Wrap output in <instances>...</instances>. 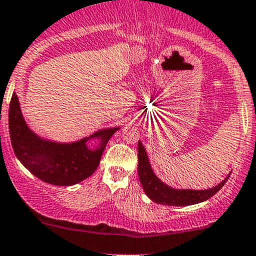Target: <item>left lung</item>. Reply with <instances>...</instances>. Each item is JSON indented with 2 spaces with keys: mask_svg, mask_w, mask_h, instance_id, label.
<instances>
[{
  "mask_svg": "<svg viewBox=\"0 0 256 256\" xmlns=\"http://www.w3.org/2000/svg\"><path fill=\"white\" fill-rule=\"evenodd\" d=\"M230 174L226 176L224 180L216 186L206 190L194 189H176L166 182H163L153 172L150 166L148 156H147L144 146L138 141V178L141 182L144 192L150 200L156 204L168 206H189L195 204L204 202L214 195L220 188L226 184Z\"/></svg>",
  "mask_w": 256,
  "mask_h": 256,
  "instance_id": "left-lung-1",
  "label": "left lung"
}]
</instances>
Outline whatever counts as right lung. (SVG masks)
Masks as SVG:
<instances>
[{"mask_svg":"<svg viewBox=\"0 0 256 256\" xmlns=\"http://www.w3.org/2000/svg\"><path fill=\"white\" fill-rule=\"evenodd\" d=\"M8 125L13 150L20 162L40 180L60 186L78 184L92 176L108 141L120 128H103L78 141L64 144L42 138L26 125L16 92L10 99ZM96 138L98 144L90 149L86 142Z\"/></svg>","mask_w":256,"mask_h":256,"instance_id":"right-lung-1","label":"right lung"}]
</instances>
